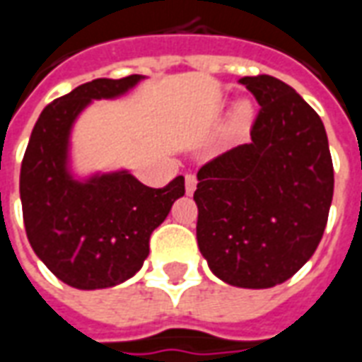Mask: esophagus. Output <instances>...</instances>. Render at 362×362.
Masks as SVG:
<instances>
[{
  "mask_svg": "<svg viewBox=\"0 0 362 362\" xmlns=\"http://www.w3.org/2000/svg\"><path fill=\"white\" fill-rule=\"evenodd\" d=\"M194 189H197V177H194V175H187L185 177V191H187V194H193Z\"/></svg>",
  "mask_w": 362,
  "mask_h": 362,
  "instance_id": "esophagus-1",
  "label": "esophagus"
}]
</instances>
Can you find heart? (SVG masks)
Masks as SVG:
<instances>
[{
	"instance_id": "heart-1",
	"label": "heart",
	"mask_w": 362,
	"mask_h": 362,
	"mask_svg": "<svg viewBox=\"0 0 362 362\" xmlns=\"http://www.w3.org/2000/svg\"><path fill=\"white\" fill-rule=\"evenodd\" d=\"M255 120V107L251 105L250 99H242L240 103H235L232 117H230V130L234 134H243L247 132L250 127Z\"/></svg>"
}]
</instances>
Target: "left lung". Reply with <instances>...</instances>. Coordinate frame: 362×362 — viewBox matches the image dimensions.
I'll return each mask as SVG.
<instances>
[{
  "label": "left lung",
  "mask_w": 362,
  "mask_h": 362,
  "mask_svg": "<svg viewBox=\"0 0 362 362\" xmlns=\"http://www.w3.org/2000/svg\"><path fill=\"white\" fill-rule=\"evenodd\" d=\"M261 105L251 142L197 173V242L210 271L240 288L288 281L324 235L333 163L317 112L273 76L242 78Z\"/></svg>",
  "instance_id": "left-lung-1"
}]
</instances>
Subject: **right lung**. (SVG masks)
Returning a JSON list of instances; mask_svg holds the SVG:
<instances>
[{
  "mask_svg": "<svg viewBox=\"0 0 362 362\" xmlns=\"http://www.w3.org/2000/svg\"><path fill=\"white\" fill-rule=\"evenodd\" d=\"M146 76L99 78L40 112L21 163L23 220L33 251L62 283L79 291L112 288L142 269L150 235L185 194V179L168 187L140 183L130 169L74 168L71 132L93 101H112Z\"/></svg>",
  "mask_w": 362,
  "mask_h": 362,
  "instance_id": "right-lung-1",
  "label": "right lung"
}]
</instances>
